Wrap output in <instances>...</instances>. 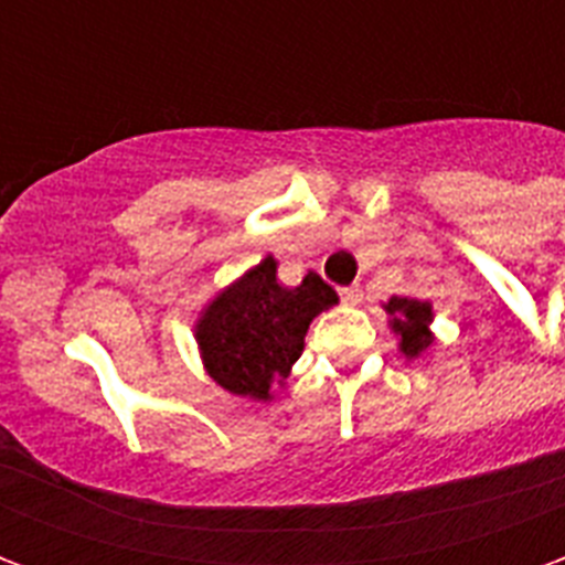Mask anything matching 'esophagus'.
<instances>
[{
	"mask_svg": "<svg viewBox=\"0 0 565 565\" xmlns=\"http://www.w3.org/2000/svg\"><path fill=\"white\" fill-rule=\"evenodd\" d=\"M342 302H348V306H360L363 302V287H344L342 290Z\"/></svg>",
	"mask_w": 565,
	"mask_h": 565,
	"instance_id": "esophagus-1",
	"label": "esophagus"
}]
</instances>
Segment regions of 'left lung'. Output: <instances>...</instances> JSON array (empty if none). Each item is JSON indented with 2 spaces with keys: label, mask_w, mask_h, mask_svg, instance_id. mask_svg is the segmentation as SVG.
<instances>
[{
  "label": "left lung",
  "mask_w": 565,
  "mask_h": 565,
  "mask_svg": "<svg viewBox=\"0 0 565 565\" xmlns=\"http://www.w3.org/2000/svg\"><path fill=\"white\" fill-rule=\"evenodd\" d=\"M387 311L393 315V330L403 335V348L405 356H417L429 344V330L426 323L433 320V308L426 302H417V299H405V296H393L387 302Z\"/></svg>",
  "instance_id": "8db88e82"
}]
</instances>
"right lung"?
<instances>
[{
	"mask_svg": "<svg viewBox=\"0 0 565 565\" xmlns=\"http://www.w3.org/2000/svg\"><path fill=\"white\" fill-rule=\"evenodd\" d=\"M335 302V290L315 271L299 287L278 284V263L266 257L196 323L209 375L235 396L269 399L271 384H281L302 354L308 323Z\"/></svg>",
	"mask_w": 565,
	"mask_h": 565,
	"instance_id": "right-lung-1",
	"label": "right lung"
}]
</instances>
